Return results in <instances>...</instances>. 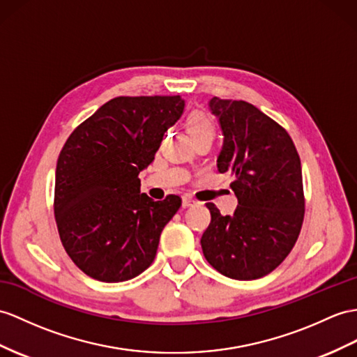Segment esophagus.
I'll return each mask as SVG.
<instances>
[{
  "mask_svg": "<svg viewBox=\"0 0 357 357\" xmlns=\"http://www.w3.org/2000/svg\"><path fill=\"white\" fill-rule=\"evenodd\" d=\"M197 204V202L194 198H190V197H188V195H185L183 197V206L185 207H189V206H195Z\"/></svg>",
  "mask_w": 357,
  "mask_h": 357,
  "instance_id": "1",
  "label": "esophagus"
}]
</instances>
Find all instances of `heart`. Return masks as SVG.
<instances>
[{
    "label": "heart",
    "instance_id": "1",
    "mask_svg": "<svg viewBox=\"0 0 357 357\" xmlns=\"http://www.w3.org/2000/svg\"><path fill=\"white\" fill-rule=\"evenodd\" d=\"M186 127L189 130L190 136L194 137V141H199L204 137L215 136V123L213 119L207 115L203 110H194L190 112L186 119Z\"/></svg>",
    "mask_w": 357,
    "mask_h": 357
}]
</instances>
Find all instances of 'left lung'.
I'll use <instances>...</instances> for the list:
<instances>
[{"mask_svg":"<svg viewBox=\"0 0 357 357\" xmlns=\"http://www.w3.org/2000/svg\"><path fill=\"white\" fill-rule=\"evenodd\" d=\"M224 145L218 171L230 172L239 206L233 216L207 203L211 224L202 236L206 260L236 280L260 279L291 253L304 220L301 162L289 133L253 104L211 100Z\"/></svg>","mask_w":357,"mask_h":357,"instance_id":"1","label":"left lung"}]
</instances>
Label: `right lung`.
<instances>
[{
    "label": "right lung",
    "instance_id": "right-lung-1",
    "mask_svg": "<svg viewBox=\"0 0 357 357\" xmlns=\"http://www.w3.org/2000/svg\"><path fill=\"white\" fill-rule=\"evenodd\" d=\"M185 109L180 95L116 97L69 135L59 154L54 218L68 256L95 280L144 273L181 198L141 194L139 172Z\"/></svg>",
    "mask_w": 357,
    "mask_h": 357
}]
</instances>
